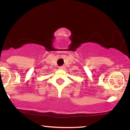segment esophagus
I'll return each instance as SVG.
<instances>
[{
  "instance_id": "obj_1",
  "label": "esophagus",
  "mask_w": 130,
  "mask_h": 130,
  "mask_svg": "<svg viewBox=\"0 0 130 130\" xmlns=\"http://www.w3.org/2000/svg\"><path fill=\"white\" fill-rule=\"evenodd\" d=\"M59 69H60V70H63V68H64V67H63V66H60V67H59Z\"/></svg>"
}]
</instances>
